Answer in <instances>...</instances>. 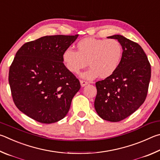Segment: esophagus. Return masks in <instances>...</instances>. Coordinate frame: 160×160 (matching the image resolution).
<instances>
[{
  "label": "esophagus",
  "instance_id": "esophagus-1",
  "mask_svg": "<svg viewBox=\"0 0 160 160\" xmlns=\"http://www.w3.org/2000/svg\"><path fill=\"white\" fill-rule=\"evenodd\" d=\"M80 83H81V86H82V87H84V86L87 85L88 83L87 82H86V81L82 80V81H80Z\"/></svg>",
  "mask_w": 160,
  "mask_h": 160
}]
</instances>
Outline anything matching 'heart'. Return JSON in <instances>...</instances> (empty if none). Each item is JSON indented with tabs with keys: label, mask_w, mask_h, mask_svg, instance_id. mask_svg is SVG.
<instances>
[{
	"label": "heart",
	"mask_w": 160,
	"mask_h": 160,
	"mask_svg": "<svg viewBox=\"0 0 160 160\" xmlns=\"http://www.w3.org/2000/svg\"><path fill=\"white\" fill-rule=\"evenodd\" d=\"M123 48L116 39L85 38L77 43V51L64 50L62 59L70 73L77 74L88 64L91 67L82 73V77L92 80L98 77L105 78L112 75L121 62Z\"/></svg>",
	"instance_id": "b5f03b06"
}]
</instances>
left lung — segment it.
Listing matches in <instances>:
<instances>
[{
    "instance_id": "1",
    "label": "left lung",
    "mask_w": 160,
    "mask_h": 160,
    "mask_svg": "<svg viewBox=\"0 0 160 160\" xmlns=\"http://www.w3.org/2000/svg\"><path fill=\"white\" fill-rule=\"evenodd\" d=\"M108 38L120 42L123 55L116 72L96 82L94 107L102 119L117 122L130 116L144 102L151 77V67L140 45L122 35Z\"/></svg>"
}]
</instances>
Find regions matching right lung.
Instances as JSON below:
<instances>
[{
    "mask_svg": "<svg viewBox=\"0 0 160 160\" xmlns=\"http://www.w3.org/2000/svg\"><path fill=\"white\" fill-rule=\"evenodd\" d=\"M75 36H46L24 43L9 71V84L19 110L43 124L62 119L81 85L64 65L62 55Z\"/></svg>",
    "mask_w": 160,
    "mask_h": 160,
    "instance_id": "1",
    "label": "right lung"
}]
</instances>
